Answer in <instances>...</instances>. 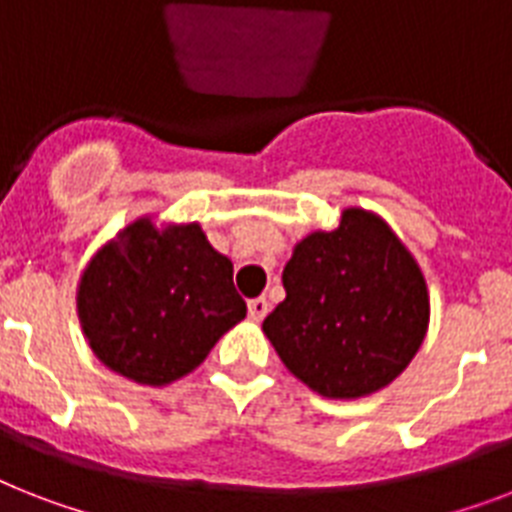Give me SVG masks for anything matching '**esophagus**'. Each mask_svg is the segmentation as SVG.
<instances>
[{"mask_svg":"<svg viewBox=\"0 0 512 512\" xmlns=\"http://www.w3.org/2000/svg\"><path fill=\"white\" fill-rule=\"evenodd\" d=\"M247 310H249V318H252V321H263L265 315H268V310H270L268 299H265V297L249 299Z\"/></svg>","mask_w":512,"mask_h":512,"instance_id":"obj_1","label":"esophagus"}]
</instances>
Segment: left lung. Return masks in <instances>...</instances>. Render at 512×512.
<instances>
[{
    "label": "left lung",
    "mask_w": 512,
    "mask_h": 512,
    "mask_svg": "<svg viewBox=\"0 0 512 512\" xmlns=\"http://www.w3.org/2000/svg\"><path fill=\"white\" fill-rule=\"evenodd\" d=\"M286 299L263 321L278 357L331 400L392 384L429 328L426 281L384 220L360 207L315 231L284 268Z\"/></svg>",
    "instance_id": "8db88e82"
}]
</instances>
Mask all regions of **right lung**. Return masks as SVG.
<instances>
[{
    "mask_svg": "<svg viewBox=\"0 0 512 512\" xmlns=\"http://www.w3.org/2000/svg\"><path fill=\"white\" fill-rule=\"evenodd\" d=\"M247 315L234 265L197 223L134 220L91 257L78 318L94 355L136 384L162 386L194 371Z\"/></svg>",
    "mask_w": 512,
    "mask_h": 512,
    "instance_id": "1",
    "label": "right lung"
}]
</instances>
